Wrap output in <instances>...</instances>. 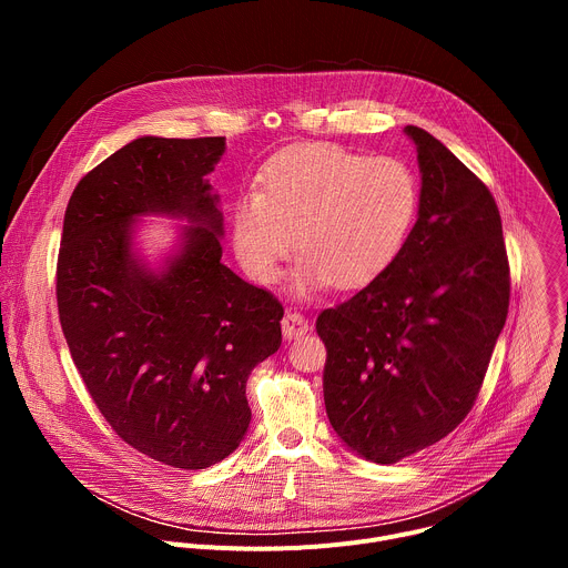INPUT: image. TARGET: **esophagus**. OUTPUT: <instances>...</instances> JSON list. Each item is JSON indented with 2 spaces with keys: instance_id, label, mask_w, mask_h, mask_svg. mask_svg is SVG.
I'll return each instance as SVG.
<instances>
[{
  "instance_id": "34e87169",
  "label": "esophagus",
  "mask_w": 568,
  "mask_h": 568,
  "mask_svg": "<svg viewBox=\"0 0 568 568\" xmlns=\"http://www.w3.org/2000/svg\"><path fill=\"white\" fill-rule=\"evenodd\" d=\"M281 328H283V337L285 339H296V337H303L307 331H310V323L303 314L298 312H287L281 321Z\"/></svg>"
}]
</instances>
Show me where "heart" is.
Here are the masks:
<instances>
[{
	"label": "heart",
	"instance_id": "1",
	"mask_svg": "<svg viewBox=\"0 0 568 568\" xmlns=\"http://www.w3.org/2000/svg\"><path fill=\"white\" fill-rule=\"evenodd\" d=\"M416 211L418 184L399 159L292 145L263 166L254 193L233 202V247L256 283H276L296 242L298 294L328 283L357 290L397 256Z\"/></svg>",
	"mask_w": 568,
	"mask_h": 568
}]
</instances>
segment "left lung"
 Here are the masks:
<instances>
[{"label":"left lung","mask_w":568,"mask_h":568,"mask_svg":"<svg viewBox=\"0 0 568 568\" xmlns=\"http://www.w3.org/2000/svg\"><path fill=\"white\" fill-rule=\"evenodd\" d=\"M404 132L418 145V220L379 276L316 318L328 353L331 425L382 465L443 440L465 420L510 303L490 189L427 130Z\"/></svg>","instance_id":"left-lung-1"}]
</instances>
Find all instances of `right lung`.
<instances>
[{"instance_id": "1", "label": "right lung", "mask_w": 568, "mask_h": 568, "mask_svg": "<svg viewBox=\"0 0 568 568\" xmlns=\"http://www.w3.org/2000/svg\"><path fill=\"white\" fill-rule=\"evenodd\" d=\"M224 136H141L73 189L55 270L60 326L94 404L121 440L204 469L245 438L247 377L281 346V301L222 258V213L204 180ZM196 224L161 275L132 254L136 214Z\"/></svg>"}]
</instances>
